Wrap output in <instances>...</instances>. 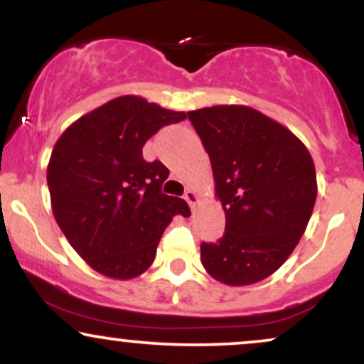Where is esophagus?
<instances>
[{"instance_id":"esophagus-1","label":"esophagus","mask_w":364,"mask_h":364,"mask_svg":"<svg viewBox=\"0 0 364 364\" xmlns=\"http://www.w3.org/2000/svg\"><path fill=\"white\" fill-rule=\"evenodd\" d=\"M185 200L188 203H190L191 208H195L196 203H198V195L195 193V190H186L185 193Z\"/></svg>"}]
</instances>
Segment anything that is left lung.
Returning <instances> with one entry per match:
<instances>
[{
  "label": "left lung",
  "mask_w": 364,
  "mask_h": 364,
  "mask_svg": "<svg viewBox=\"0 0 364 364\" xmlns=\"http://www.w3.org/2000/svg\"><path fill=\"white\" fill-rule=\"evenodd\" d=\"M202 139L225 214L217 243H202V265L228 286L272 275L301 240L316 200L313 159L294 133L248 106L188 111Z\"/></svg>",
  "instance_id": "8db88e82"
}]
</instances>
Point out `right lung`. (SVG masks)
Segmentation results:
<instances>
[{"mask_svg": "<svg viewBox=\"0 0 364 364\" xmlns=\"http://www.w3.org/2000/svg\"><path fill=\"white\" fill-rule=\"evenodd\" d=\"M186 118L121 95L87 112L63 132L48 164L58 225L95 272L128 281L152 265L174 215H190L183 198L162 193L169 171L141 156L145 141Z\"/></svg>", "mask_w": 364, "mask_h": 364, "instance_id": "obj_1", "label": "right lung"}]
</instances>
